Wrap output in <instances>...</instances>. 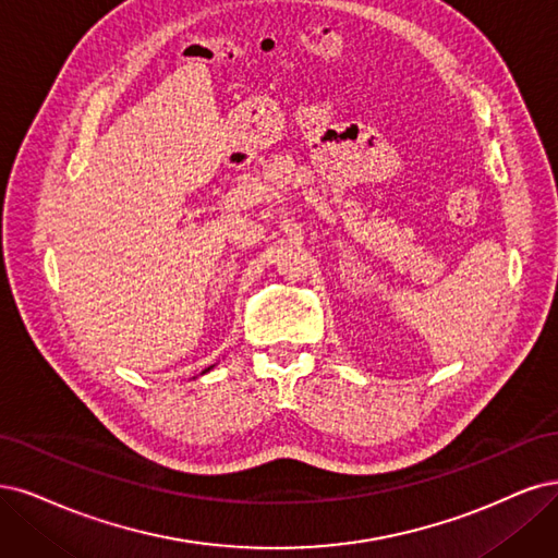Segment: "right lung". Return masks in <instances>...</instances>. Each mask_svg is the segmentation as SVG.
<instances>
[{"label":"right lung","instance_id":"right-lung-1","mask_svg":"<svg viewBox=\"0 0 558 558\" xmlns=\"http://www.w3.org/2000/svg\"><path fill=\"white\" fill-rule=\"evenodd\" d=\"M210 368H213V366H208V368H206V371H204V373H208V371H210Z\"/></svg>","mask_w":558,"mask_h":558}]
</instances>
